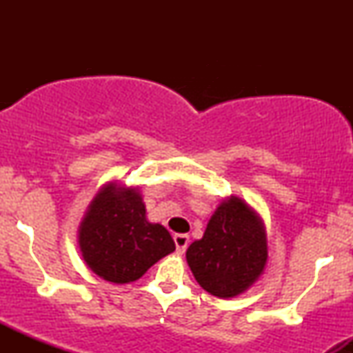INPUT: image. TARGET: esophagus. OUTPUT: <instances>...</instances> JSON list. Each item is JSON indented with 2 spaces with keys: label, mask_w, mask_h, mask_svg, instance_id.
<instances>
[{
  "label": "esophagus",
  "mask_w": 353,
  "mask_h": 353,
  "mask_svg": "<svg viewBox=\"0 0 353 353\" xmlns=\"http://www.w3.org/2000/svg\"><path fill=\"white\" fill-rule=\"evenodd\" d=\"M174 242H176V249L179 254H184L189 245V236L188 234H176L174 236Z\"/></svg>",
  "instance_id": "esophagus-1"
}]
</instances>
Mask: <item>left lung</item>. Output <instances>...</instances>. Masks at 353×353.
<instances>
[{
    "label": "left lung",
    "mask_w": 353,
    "mask_h": 353,
    "mask_svg": "<svg viewBox=\"0 0 353 353\" xmlns=\"http://www.w3.org/2000/svg\"><path fill=\"white\" fill-rule=\"evenodd\" d=\"M185 259L205 292L219 299L236 297L264 272V222L245 201L230 196L212 214L202 239L189 245Z\"/></svg>",
    "instance_id": "1"
}]
</instances>
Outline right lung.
Wrapping results in <instances>:
<instances>
[{"instance_id": "right-lung-1", "label": "right lung", "mask_w": 353, "mask_h": 353, "mask_svg": "<svg viewBox=\"0 0 353 353\" xmlns=\"http://www.w3.org/2000/svg\"><path fill=\"white\" fill-rule=\"evenodd\" d=\"M79 249L89 269L101 279L129 283L176 250L171 234L145 217L137 188L108 182L91 201L79 225Z\"/></svg>"}]
</instances>
